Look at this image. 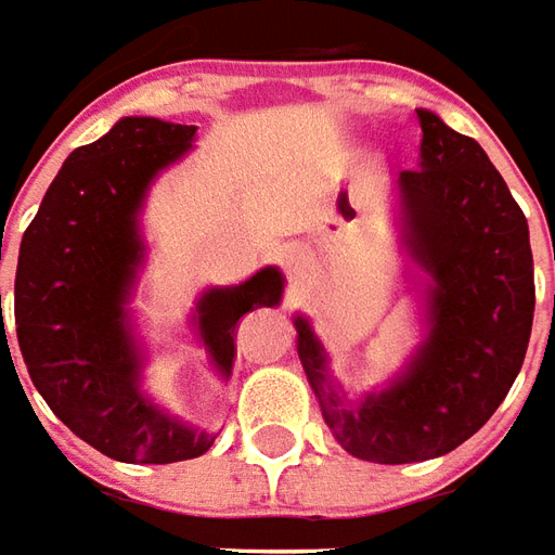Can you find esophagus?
Listing matches in <instances>:
<instances>
[{
    "label": "esophagus",
    "mask_w": 555,
    "mask_h": 555,
    "mask_svg": "<svg viewBox=\"0 0 555 555\" xmlns=\"http://www.w3.org/2000/svg\"><path fill=\"white\" fill-rule=\"evenodd\" d=\"M281 262H284V271L289 274V281H305V274H308L310 269V254L308 247L301 245H289L281 254Z\"/></svg>",
    "instance_id": "1"
}]
</instances>
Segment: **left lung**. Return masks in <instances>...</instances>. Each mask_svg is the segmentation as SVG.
<instances>
[{"label": "left lung", "mask_w": 555, "mask_h": 555, "mask_svg": "<svg viewBox=\"0 0 555 555\" xmlns=\"http://www.w3.org/2000/svg\"><path fill=\"white\" fill-rule=\"evenodd\" d=\"M418 170L397 179L406 247L430 278L427 337L410 367L347 406L317 334L296 317L298 359L322 418L344 451L371 463L442 457L478 434L520 373L535 313L529 223L505 179L436 113L418 109Z\"/></svg>", "instance_id": "1"}]
</instances>
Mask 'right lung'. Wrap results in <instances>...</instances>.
I'll use <instances>...</instances> for the list:
<instances>
[{
    "label": "right lung",
    "instance_id": "add662e5",
    "mask_svg": "<svg viewBox=\"0 0 555 555\" xmlns=\"http://www.w3.org/2000/svg\"><path fill=\"white\" fill-rule=\"evenodd\" d=\"M194 133L152 116L119 119L70 152L20 242L14 325L26 371L82 442L121 463H179L215 442L140 391L143 352L125 308L145 250L137 221L145 191ZM281 296L284 274L271 266L203 293L194 320L218 376L233 373L238 320Z\"/></svg>",
    "mask_w": 555,
    "mask_h": 555
}]
</instances>
